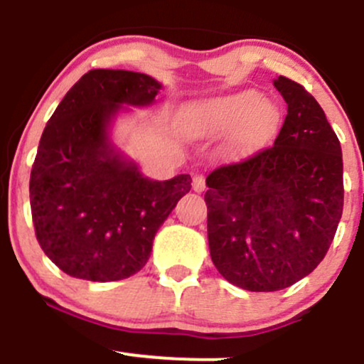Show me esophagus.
<instances>
[{
  "mask_svg": "<svg viewBox=\"0 0 364 364\" xmlns=\"http://www.w3.org/2000/svg\"><path fill=\"white\" fill-rule=\"evenodd\" d=\"M192 189L196 192L206 191V181H204L203 175H194V178H192Z\"/></svg>",
  "mask_w": 364,
  "mask_h": 364,
  "instance_id": "1",
  "label": "esophagus"
}]
</instances>
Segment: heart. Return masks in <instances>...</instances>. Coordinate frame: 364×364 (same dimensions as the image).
I'll return each instance as SVG.
<instances>
[{"label":"heart","instance_id":"obj_1","mask_svg":"<svg viewBox=\"0 0 364 364\" xmlns=\"http://www.w3.org/2000/svg\"><path fill=\"white\" fill-rule=\"evenodd\" d=\"M279 112L255 90L233 93L194 105L183 117L182 129L191 138H218L235 132L237 146L260 143L276 129Z\"/></svg>","mask_w":364,"mask_h":364}]
</instances>
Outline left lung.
<instances>
[{
    "mask_svg": "<svg viewBox=\"0 0 364 364\" xmlns=\"http://www.w3.org/2000/svg\"><path fill=\"white\" fill-rule=\"evenodd\" d=\"M274 87L288 104L272 146L208 175L209 254L226 281L277 291L326 257L343 216V151L318 102L296 81Z\"/></svg>",
    "mask_w": 364,
    "mask_h": 364,
    "instance_id": "obj_1",
    "label": "left lung"
}]
</instances>
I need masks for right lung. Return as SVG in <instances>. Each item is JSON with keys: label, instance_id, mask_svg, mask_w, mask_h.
I'll use <instances>...</instances> for the list:
<instances>
[{"label": "right lung", "instance_id": "right-lung-1", "mask_svg": "<svg viewBox=\"0 0 364 364\" xmlns=\"http://www.w3.org/2000/svg\"><path fill=\"white\" fill-rule=\"evenodd\" d=\"M160 88L143 73L92 70L47 122L30 173V208L38 245L66 274L98 283L136 274L158 228L191 191V175L151 181L110 143L115 114L151 105Z\"/></svg>", "mask_w": 364, "mask_h": 364}]
</instances>
